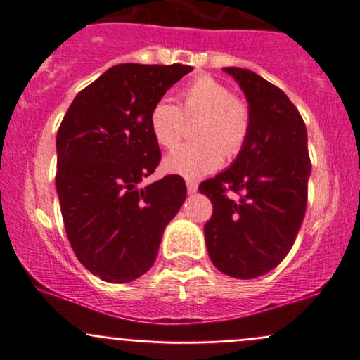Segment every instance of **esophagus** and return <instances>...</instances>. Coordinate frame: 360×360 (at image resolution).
I'll list each match as a JSON object with an SVG mask.
<instances>
[{
	"instance_id": "esophagus-1",
	"label": "esophagus",
	"mask_w": 360,
	"mask_h": 360,
	"mask_svg": "<svg viewBox=\"0 0 360 360\" xmlns=\"http://www.w3.org/2000/svg\"><path fill=\"white\" fill-rule=\"evenodd\" d=\"M186 190H188V195H195V193H197V190H198V183H197V181L188 179L186 181Z\"/></svg>"
}]
</instances>
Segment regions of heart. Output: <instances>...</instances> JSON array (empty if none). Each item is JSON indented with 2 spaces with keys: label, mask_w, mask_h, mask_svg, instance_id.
<instances>
[{
  "label": "heart",
  "mask_w": 360,
  "mask_h": 360,
  "mask_svg": "<svg viewBox=\"0 0 360 360\" xmlns=\"http://www.w3.org/2000/svg\"><path fill=\"white\" fill-rule=\"evenodd\" d=\"M197 118L200 143L177 148L163 160L170 174L186 179H198L219 169L224 151L230 157L237 155L249 136L248 104L212 76H198L184 86L179 108L169 99H160L150 112V130L160 146L172 150L183 137L184 120Z\"/></svg>",
  "instance_id": "1"
}]
</instances>
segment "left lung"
I'll return each instance as SVG.
<instances>
[{"label":"left lung","instance_id":"obj_1","mask_svg":"<svg viewBox=\"0 0 360 360\" xmlns=\"http://www.w3.org/2000/svg\"><path fill=\"white\" fill-rule=\"evenodd\" d=\"M223 71L248 99L250 127L233 163L198 186L214 209L203 233L214 266L248 281L274 270L291 250L307 210L311 165L307 127L289 97L249 69Z\"/></svg>","mask_w":360,"mask_h":360}]
</instances>
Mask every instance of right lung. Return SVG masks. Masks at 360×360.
Segmentation results:
<instances>
[{"instance_id": "1", "label": "right lung", "mask_w": 360, "mask_h": 360, "mask_svg": "<svg viewBox=\"0 0 360 360\" xmlns=\"http://www.w3.org/2000/svg\"><path fill=\"white\" fill-rule=\"evenodd\" d=\"M193 68L118 64L83 89L57 132L56 188L79 263L115 284L157 259L163 230L186 198L183 177L141 188L160 162L150 112Z\"/></svg>"}]
</instances>
